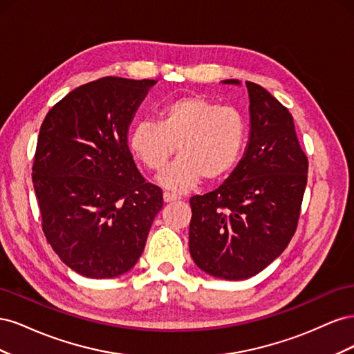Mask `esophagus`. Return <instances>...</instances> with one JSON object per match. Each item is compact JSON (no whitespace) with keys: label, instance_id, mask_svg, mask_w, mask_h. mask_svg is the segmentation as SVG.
Wrapping results in <instances>:
<instances>
[{"label":"esophagus","instance_id":"obj_1","mask_svg":"<svg viewBox=\"0 0 354 354\" xmlns=\"http://www.w3.org/2000/svg\"><path fill=\"white\" fill-rule=\"evenodd\" d=\"M180 196L176 195V194H171V192H164V201L165 202H174V201H178Z\"/></svg>","mask_w":354,"mask_h":354}]
</instances>
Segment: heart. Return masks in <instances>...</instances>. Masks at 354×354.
<instances>
[{
	"mask_svg": "<svg viewBox=\"0 0 354 354\" xmlns=\"http://www.w3.org/2000/svg\"><path fill=\"white\" fill-rule=\"evenodd\" d=\"M245 138V121L236 109L199 94H187L165 103L159 122H136L130 147L155 173L167 165L177 147L180 156L159 181L168 189L186 190L202 177L216 181L227 176L238 164Z\"/></svg>",
	"mask_w": 354,
	"mask_h": 354,
	"instance_id": "obj_1",
	"label": "heart"
}]
</instances>
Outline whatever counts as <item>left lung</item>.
<instances>
[{"label":"left lung","instance_id":"8db88e82","mask_svg":"<svg viewBox=\"0 0 354 354\" xmlns=\"http://www.w3.org/2000/svg\"><path fill=\"white\" fill-rule=\"evenodd\" d=\"M245 84L251 115L245 155L218 189L190 198L192 259L227 281L248 279L283 252L297 230L308 169L292 115L261 85Z\"/></svg>","mask_w":354,"mask_h":354}]
</instances>
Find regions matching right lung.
<instances>
[{
    "label": "right lung",
    "mask_w": 354,
    "mask_h": 354,
    "mask_svg": "<svg viewBox=\"0 0 354 354\" xmlns=\"http://www.w3.org/2000/svg\"><path fill=\"white\" fill-rule=\"evenodd\" d=\"M153 80L104 77L72 90L46 115L32 167L41 226L60 260L91 279L133 269L164 205L127 145Z\"/></svg>",
    "instance_id": "1"
}]
</instances>
